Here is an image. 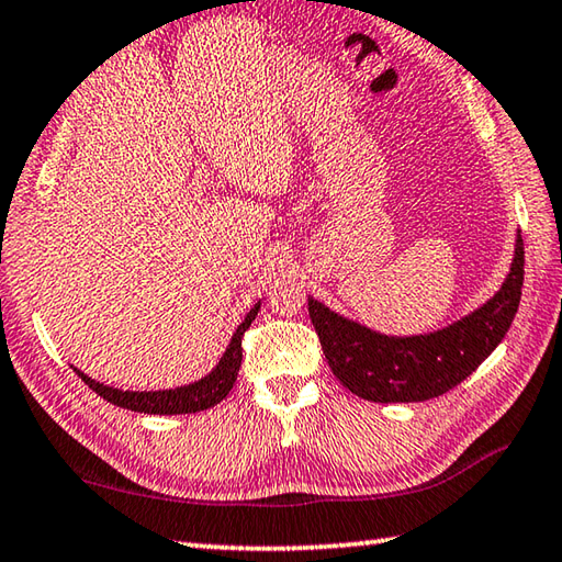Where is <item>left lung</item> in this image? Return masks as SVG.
<instances>
[{
	"mask_svg": "<svg viewBox=\"0 0 562 562\" xmlns=\"http://www.w3.org/2000/svg\"><path fill=\"white\" fill-rule=\"evenodd\" d=\"M522 237H516L506 282L471 315L431 335L389 337L307 300L327 364L341 386L367 402H426L461 384L510 329L522 288Z\"/></svg>",
	"mask_w": 562,
	"mask_h": 562,
	"instance_id": "obj_1",
	"label": "left lung"
}]
</instances>
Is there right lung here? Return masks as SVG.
I'll return each mask as SVG.
<instances>
[{"instance_id":"add662e5","label":"right lung","mask_w":562,"mask_h":562,"mask_svg":"<svg viewBox=\"0 0 562 562\" xmlns=\"http://www.w3.org/2000/svg\"><path fill=\"white\" fill-rule=\"evenodd\" d=\"M260 302L247 312L243 325L235 329V335L227 345L225 355L217 361L215 369L211 374H205L203 379H198L193 384L178 386V389H164V392H123V389H113L101 382H93L91 376H87L79 369L74 367V372L81 376L83 384H89L99 396L106 398L113 406L121 408H131V412H140V414H195V412H205L215 404H221L223 398L231 394V389L237 379V372H240V361H243V335L245 329L252 325V319L258 317Z\"/></svg>"}]
</instances>
